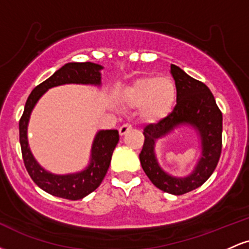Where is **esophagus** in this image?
<instances>
[{
  "mask_svg": "<svg viewBox=\"0 0 249 249\" xmlns=\"http://www.w3.org/2000/svg\"><path fill=\"white\" fill-rule=\"evenodd\" d=\"M131 128H132V125L128 124V123H126V124H123L122 126L119 127V134H121V136H124V134H126Z\"/></svg>",
  "mask_w": 249,
  "mask_h": 249,
  "instance_id": "34e87169",
  "label": "esophagus"
}]
</instances>
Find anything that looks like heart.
Masks as SVG:
<instances>
[{"label":"heart","mask_w":249,"mask_h":249,"mask_svg":"<svg viewBox=\"0 0 249 249\" xmlns=\"http://www.w3.org/2000/svg\"><path fill=\"white\" fill-rule=\"evenodd\" d=\"M123 99L130 107H141L144 121L159 122L172 111L176 104V85L167 77H142L125 89Z\"/></svg>","instance_id":"b5f03b06"}]
</instances>
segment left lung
<instances>
[{
    "mask_svg": "<svg viewBox=\"0 0 249 249\" xmlns=\"http://www.w3.org/2000/svg\"><path fill=\"white\" fill-rule=\"evenodd\" d=\"M177 88V104L170 115L144 128L145 141L139 159L148 179L159 190L181 196L201 186L212 176L222 147V113L211 90L202 82L188 76L179 67L171 65ZM180 124H190L202 141V158L194 172L185 178L167 175L161 170L154 153V142Z\"/></svg>",
    "mask_w": 249,
    "mask_h": 249,
    "instance_id": "1",
    "label": "left lung"
}]
</instances>
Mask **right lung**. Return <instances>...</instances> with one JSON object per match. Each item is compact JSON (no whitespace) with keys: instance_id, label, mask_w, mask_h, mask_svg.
<instances>
[{"instance_id":"obj_1","label":"right lung","mask_w":249,"mask_h":249,"mask_svg":"<svg viewBox=\"0 0 249 249\" xmlns=\"http://www.w3.org/2000/svg\"><path fill=\"white\" fill-rule=\"evenodd\" d=\"M102 65L91 62L67 63L53 76L31 91L25 103L23 115L19 119V144L24 166L34 182L51 196L63 199L79 200L96 190L102 184L111 162L113 150L118 144L119 133L117 130H102L96 134L91 148L89 166L78 173L57 176L39 166L35 160L28 144L27 128L30 113L37 101L50 88L63 84L101 85Z\"/></svg>"}]
</instances>
